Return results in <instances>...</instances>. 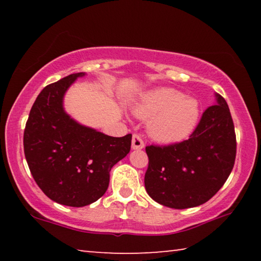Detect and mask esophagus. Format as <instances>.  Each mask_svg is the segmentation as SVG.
Listing matches in <instances>:
<instances>
[{"instance_id": "obj_1", "label": "esophagus", "mask_w": 261, "mask_h": 261, "mask_svg": "<svg viewBox=\"0 0 261 261\" xmlns=\"http://www.w3.org/2000/svg\"><path fill=\"white\" fill-rule=\"evenodd\" d=\"M144 146H145V144L139 135L135 134L134 136H132V148L141 149V148H144Z\"/></svg>"}]
</instances>
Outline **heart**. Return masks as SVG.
<instances>
[{
  "label": "heart",
  "instance_id": "obj_1",
  "mask_svg": "<svg viewBox=\"0 0 261 261\" xmlns=\"http://www.w3.org/2000/svg\"><path fill=\"white\" fill-rule=\"evenodd\" d=\"M140 118H150L148 131L162 143H176L187 138L199 120L198 101L187 98L174 88H156L145 94L136 106Z\"/></svg>",
  "mask_w": 261,
  "mask_h": 261
}]
</instances>
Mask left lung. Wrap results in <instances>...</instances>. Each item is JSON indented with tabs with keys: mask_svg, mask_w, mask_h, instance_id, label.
<instances>
[{
	"mask_svg": "<svg viewBox=\"0 0 261 261\" xmlns=\"http://www.w3.org/2000/svg\"><path fill=\"white\" fill-rule=\"evenodd\" d=\"M207 108L187 140L146 146L145 189L153 200L184 210L208 201L230 175L236 158V134L223 96Z\"/></svg>",
	"mask_w": 261,
	"mask_h": 261,
	"instance_id": "left-lung-1",
	"label": "left lung"
}]
</instances>
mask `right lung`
<instances>
[{"instance_id": "right-lung-1", "label": "right lung", "mask_w": 261, "mask_h": 261, "mask_svg": "<svg viewBox=\"0 0 261 261\" xmlns=\"http://www.w3.org/2000/svg\"><path fill=\"white\" fill-rule=\"evenodd\" d=\"M84 74H69L43 88L24 130V153L35 183L51 200L71 207L103 196L109 171L130 152L132 138L83 126L64 112L65 91Z\"/></svg>"}]
</instances>
